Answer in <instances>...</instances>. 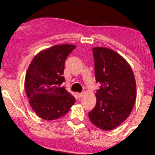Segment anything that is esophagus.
<instances>
[{
    "label": "esophagus",
    "mask_w": 155,
    "mask_h": 155,
    "mask_svg": "<svg viewBox=\"0 0 155 155\" xmlns=\"http://www.w3.org/2000/svg\"><path fill=\"white\" fill-rule=\"evenodd\" d=\"M83 94H84V93L83 92H81V93H77V96L78 97H81L83 96Z\"/></svg>",
    "instance_id": "34e87169"
}]
</instances>
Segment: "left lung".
<instances>
[{
  "mask_svg": "<svg viewBox=\"0 0 155 155\" xmlns=\"http://www.w3.org/2000/svg\"><path fill=\"white\" fill-rule=\"evenodd\" d=\"M95 77L101 84L97 103L88 113L91 122L103 130H112L130 114L137 97L134 73L127 61L111 49L92 48Z\"/></svg>",
  "mask_w": 155,
  "mask_h": 155,
  "instance_id": "left-lung-1",
  "label": "left lung"
}]
</instances>
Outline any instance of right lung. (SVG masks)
I'll list each match as a JSON object with an SVG mask.
<instances>
[{"label": "right lung", "instance_id": "obj_1", "mask_svg": "<svg viewBox=\"0 0 155 155\" xmlns=\"http://www.w3.org/2000/svg\"><path fill=\"white\" fill-rule=\"evenodd\" d=\"M76 45H56L38 52L29 64L25 78V89L30 106L44 120H54L70 110L75 99L60 85L65 61Z\"/></svg>", "mask_w": 155, "mask_h": 155}]
</instances>
